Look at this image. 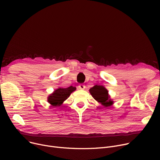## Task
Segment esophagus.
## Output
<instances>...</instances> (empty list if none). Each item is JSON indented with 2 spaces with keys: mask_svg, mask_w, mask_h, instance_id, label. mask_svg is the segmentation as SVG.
Returning <instances> with one entry per match:
<instances>
[{
  "mask_svg": "<svg viewBox=\"0 0 160 160\" xmlns=\"http://www.w3.org/2000/svg\"><path fill=\"white\" fill-rule=\"evenodd\" d=\"M85 88H86L85 85L82 84V83H80V84H79V86H78V88L80 89H84Z\"/></svg>",
  "mask_w": 160,
  "mask_h": 160,
  "instance_id": "obj_1",
  "label": "esophagus"
}]
</instances>
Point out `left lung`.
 Here are the masks:
<instances>
[{
	"label": "left lung",
	"instance_id": "8db88e82",
	"mask_svg": "<svg viewBox=\"0 0 160 160\" xmlns=\"http://www.w3.org/2000/svg\"><path fill=\"white\" fill-rule=\"evenodd\" d=\"M89 92L97 101L105 107H108L113 104V101L110 99L108 90L102 86L96 85L89 89Z\"/></svg>",
	"mask_w": 160,
	"mask_h": 160
}]
</instances>
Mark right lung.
<instances>
[{
	"label": "right lung",
	"mask_w": 160,
	"mask_h": 160,
	"mask_svg": "<svg viewBox=\"0 0 160 160\" xmlns=\"http://www.w3.org/2000/svg\"><path fill=\"white\" fill-rule=\"evenodd\" d=\"M74 90L76 88L72 86L67 88H59L48 97V102L52 106H60Z\"/></svg>",
	"instance_id": "obj_1"
}]
</instances>
